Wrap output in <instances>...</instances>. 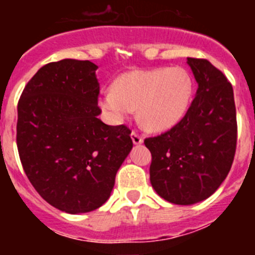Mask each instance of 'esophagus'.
I'll return each instance as SVG.
<instances>
[{"mask_svg": "<svg viewBox=\"0 0 255 255\" xmlns=\"http://www.w3.org/2000/svg\"><path fill=\"white\" fill-rule=\"evenodd\" d=\"M131 139H132V143H134V144H141V143H143V136H141L140 134H138L136 131L131 132Z\"/></svg>", "mask_w": 255, "mask_h": 255, "instance_id": "1", "label": "esophagus"}]
</instances>
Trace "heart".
<instances>
[{
    "mask_svg": "<svg viewBox=\"0 0 255 255\" xmlns=\"http://www.w3.org/2000/svg\"><path fill=\"white\" fill-rule=\"evenodd\" d=\"M189 74L181 67L135 70L106 89L100 106L114 123H123L138 108L141 125L150 131H164L181 120L191 100Z\"/></svg>",
    "mask_w": 255,
    "mask_h": 255,
    "instance_id": "obj_1",
    "label": "heart"
}]
</instances>
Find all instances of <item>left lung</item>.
I'll list each match as a JSON object with an SVG mask.
<instances>
[{
    "instance_id": "left-lung-1",
    "label": "left lung",
    "mask_w": 255,
    "mask_h": 255,
    "mask_svg": "<svg viewBox=\"0 0 255 255\" xmlns=\"http://www.w3.org/2000/svg\"><path fill=\"white\" fill-rule=\"evenodd\" d=\"M197 96L172 129L145 138L150 150V184L157 194L180 206L207 199L233 166L238 123L231 83L206 58H188Z\"/></svg>"
}]
</instances>
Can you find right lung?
I'll list each match as a JSON object with an SVG mask.
<instances>
[{
  "mask_svg": "<svg viewBox=\"0 0 255 255\" xmlns=\"http://www.w3.org/2000/svg\"><path fill=\"white\" fill-rule=\"evenodd\" d=\"M96 64L66 58L40 67L17 103L22 168L47 203L76 215L100 208L132 148L131 130L98 119Z\"/></svg>",
  "mask_w": 255,
  "mask_h": 255,
  "instance_id": "1",
  "label": "right lung"
}]
</instances>
